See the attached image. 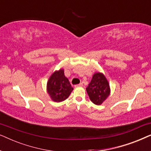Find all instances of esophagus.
<instances>
[{
  "label": "esophagus",
  "mask_w": 151,
  "mask_h": 151,
  "mask_svg": "<svg viewBox=\"0 0 151 151\" xmlns=\"http://www.w3.org/2000/svg\"><path fill=\"white\" fill-rule=\"evenodd\" d=\"M82 86H83V84L80 83L79 84H76V85H75V87H82Z\"/></svg>",
  "instance_id": "esophagus-1"
}]
</instances>
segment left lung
I'll use <instances>...</instances> for the list:
<instances>
[{
	"label": "left lung",
	"instance_id": "obj_1",
	"mask_svg": "<svg viewBox=\"0 0 151 151\" xmlns=\"http://www.w3.org/2000/svg\"><path fill=\"white\" fill-rule=\"evenodd\" d=\"M86 90L91 101L96 105L102 104L111 91L108 80L104 74L100 72L93 74Z\"/></svg>",
	"mask_w": 151,
	"mask_h": 151
}]
</instances>
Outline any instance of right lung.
Masks as SVG:
<instances>
[{"label": "right lung", "mask_w": 151, "mask_h": 151, "mask_svg": "<svg viewBox=\"0 0 151 151\" xmlns=\"http://www.w3.org/2000/svg\"><path fill=\"white\" fill-rule=\"evenodd\" d=\"M47 90L51 100L60 102L65 100L71 94L73 88L65 77L63 69L55 71L47 82Z\"/></svg>", "instance_id": "obj_1"}]
</instances>
